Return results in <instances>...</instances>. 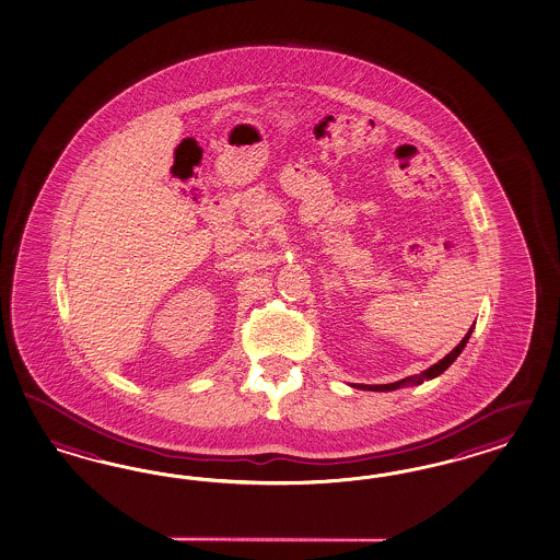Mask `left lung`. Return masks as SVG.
<instances>
[{"mask_svg": "<svg viewBox=\"0 0 560 560\" xmlns=\"http://www.w3.org/2000/svg\"><path fill=\"white\" fill-rule=\"evenodd\" d=\"M472 334V327L468 329V334L463 337V341L452 350V352L447 353L446 358H442L438 364H433V366L428 368L425 372H421L419 376H409V378H402L399 383H390V384H355L358 388H364V390H395V388H400V386H405V384H421L423 381H432L435 376H440L446 368H450V364L460 355V352L464 350V346L468 343V337Z\"/></svg>", "mask_w": 560, "mask_h": 560, "instance_id": "8db88e82", "label": "left lung"}]
</instances>
